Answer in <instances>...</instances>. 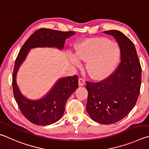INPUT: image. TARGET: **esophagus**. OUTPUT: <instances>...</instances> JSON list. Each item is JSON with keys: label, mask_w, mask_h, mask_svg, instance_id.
I'll use <instances>...</instances> for the list:
<instances>
[{"label": "esophagus", "mask_w": 149, "mask_h": 149, "mask_svg": "<svg viewBox=\"0 0 149 149\" xmlns=\"http://www.w3.org/2000/svg\"><path fill=\"white\" fill-rule=\"evenodd\" d=\"M85 84V80L82 77H80L79 79V85L80 86H84Z\"/></svg>", "instance_id": "esophagus-1"}]
</instances>
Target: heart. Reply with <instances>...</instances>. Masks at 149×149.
Instances as JSON below:
<instances>
[{"mask_svg": "<svg viewBox=\"0 0 149 149\" xmlns=\"http://www.w3.org/2000/svg\"><path fill=\"white\" fill-rule=\"evenodd\" d=\"M77 57L86 62V70L93 79L100 80L108 77L118 61V46L105 38H88L77 48ZM72 63L79 66V62L73 57Z\"/></svg>", "mask_w": 149, "mask_h": 149, "instance_id": "obj_1", "label": "heart"}]
</instances>
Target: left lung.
<instances>
[{
  "instance_id": "left-lung-1",
  "label": "left lung",
  "mask_w": 149,
  "mask_h": 149,
  "mask_svg": "<svg viewBox=\"0 0 149 149\" xmlns=\"http://www.w3.org/2000/svg\"><path fill=\"white\" fill-rule=\"evenodd\" d=\"M113 36L120 49L118 67L98 82L86 81V110L91 118L101 124H111L124 118L134 108L140 92L141 67L134 43L116 30L104 31Z\"/></svg>"
}]
</instances>
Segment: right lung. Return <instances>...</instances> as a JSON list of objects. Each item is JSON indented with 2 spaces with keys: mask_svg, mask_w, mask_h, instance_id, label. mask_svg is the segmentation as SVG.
<instances>
[{
  "mask_svg": "<svg viewBox=\"0 0 149 149\" xmlns=\"http://www.w3.org/2000/svg\"><path fill=\"white\" fill-rule=\"evenodd\" d=\"M74 33L73 31L65 32L49 29H39L26 40L15 59L12 74L14 96L23 115L36 125H49L61 118L67 100L79 87L78 76L61 78L46 97L33 101L23 97L17 87L15 81L17 70L30 49L36 47H56L63 49L65 40Z\"/></svg>",
  "mask_w": 149,
  "mask_h": 149,
  "instance_id": "add662e5",
  "label": "right lung"
}]
</instances>
